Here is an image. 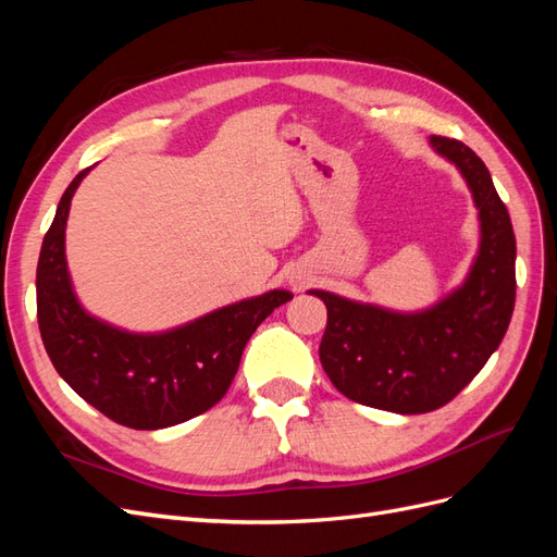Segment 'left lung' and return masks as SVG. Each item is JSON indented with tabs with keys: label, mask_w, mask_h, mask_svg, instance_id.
Masks as SVG:
<instances>
[{
	"label": "left lung",
	"mask_w": 557,
	"mask_h": 557,
	"mask_svg": "<svg viewBox=\"0 0 557 557\" xmlns=\"http://www.w3.org/2000/svg\"><path fill=\"white\" fill-rule=\"evenodd\" d=\"M430 146L458 166L479 209V252L460 288L413 313L309 290L327 307L318 352L336 391L407 416L444 407L481 372L516 301V237L491 172L462 141L430 137Z\"/></svg>",
	"instance_id": "obj_1"
}]
</instances>
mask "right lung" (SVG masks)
I'll list each match as a JSON object with an SVG mask.
<instances>
[{
  "instance_id": "right-lung-1",
  "label": "right lung",
  "mask_w": 557,
  "mask_h": 557,
  "mask_svg": "<svg viewBox=\"0 0 557 557\" xmlns=\"http://www.w3.org/2000/svg\"><path fill=\"white\" fill-rule=\"evenodd\" d=\"M83 170L64 190L37 264V318L58 374L97 411L132 430L185 423L221 401L262 320L293 299L269 290L181 327L137 334L90 315L76 299L64 258V227Z\"/></svg>"
}]
</instances>
